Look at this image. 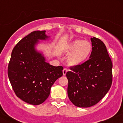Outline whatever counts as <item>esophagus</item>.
Wrapping results in <instances>:
<instances>
[{
	"label": "esophagus",
	"instance_id": "esophagus-1",
	"mask_svg": "<svg viewBox=\"0 0 123 123\" xmlns=\"http://www.w3.org/2000/svg\"><path fill=\"white\" fill-rule=\"evenodd\" d=\"M68 72V69L67 68H64L63 70H62V73H63V75H66V73Z\"/></svg>",
	"mask_w": 123,
	"mask_h": 123
}]
</instances>
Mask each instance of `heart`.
Listing matches in <instances>:
<instances>
[{"label": "heart", "instance_id": "heart-1", "mask_svg": "<svg viewBox=\"0 0 123 123\" xmlns=\"http://www.w3.org/2000/svg\"><path fill=\"white\" fill-rule=\"evenodd\" d=\"M92 52L91 43L76 39L68 44L66 52L69 54L68 61L72 66H80L87 60Z\"/></svg>", "mask_w": 123, "mask_h": 123}]
</instances>
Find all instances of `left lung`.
Here are the masks:
<instances>
[{
    "instance_id": "8db88e82",
    "label": "left lung",
    "mask_w": 123,
    "mask_h": 123,
    "mask_svg": "<svg viewBox=\"0 0 123 123\" xmlns=\"http://www.w3.org/2000/svg\"><path fill=\"white\" fill-rule=\"evenodd\" d=\"M89 59L66 73L68 95L73 105L87 108L96 105L108 92L112 82V62L102 41L91 38Z\"/></svg>"
}]
</instances>
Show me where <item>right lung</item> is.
<instances>
[{
  "instance_id": "1",
  "label": "right lung",
  "mask_w": 123,
  "mask_h": 123,
  "mask_svg": "<svg viewBox=\"0 0 123 123\" xmlns=\"http://www.w3.org/2000/svg\"><path fill=\"white\" fill-rule=\"evenodd\" d=\"M45 31L32 32L14 46L9 62L7 74L16 95L22 101L38 105L50 95L56 80L62 76V66L46 62L36 46L49 38Z\"/></svg>"
}]
</instances>
